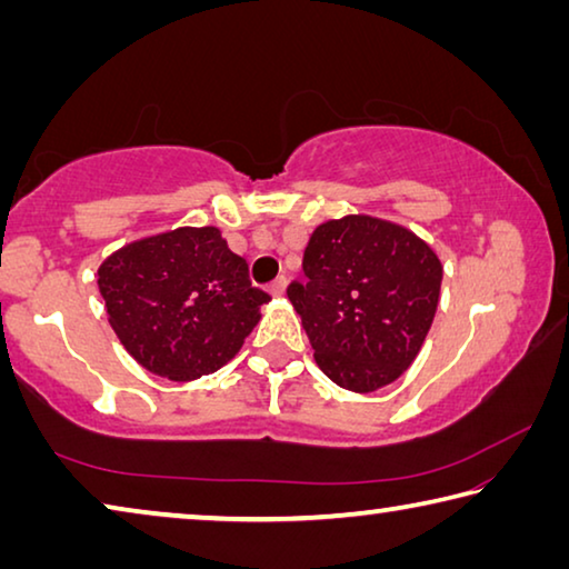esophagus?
Returning a JSON list of instances; mask_svg holds the SVG:
<instances>
[{"mask_svg": "<svg viewBox=\"0 0 569 569\" xmlns=\"http://www.w3.org/2000/svg\"><path fill=\"white\" fill-rule=\"evenodd\" d=\"M283 291H286V278L283 276H278L276 281L268 283V293H271V296H283Z\"/></svg>", "mask_w": 569, "mask_h": 569, "instance_id": "1", "label": "esophagus"}]
</instances>
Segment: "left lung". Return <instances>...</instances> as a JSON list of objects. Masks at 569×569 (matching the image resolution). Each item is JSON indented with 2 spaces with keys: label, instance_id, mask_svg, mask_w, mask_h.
I'll return each instance as SVG.
<instances>
[{
  "label": "left lung",
  "instance_id": "left-lung-1",
  "mask_svg": "<svg viewBox=\"0 0 569 569\" xmlns=\"http://www.w3.org/2000/svg\"><path fill=\"white\" fill-rule=\"evenodd\" d=\"M303 273L286 293L326 377L359 393L397 381L435 321V250L389 220L346 216L313 230Z\"/></svg>",
  "mask_w": 569,
  "mask_h": 569
}]
</instances>
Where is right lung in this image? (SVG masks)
Segmentation results:
<instances>
[{
    "label": "right lung",
    "instance_id": "right-lung-1",
    "mask_svg": "<svg viewBox=\"0 0 569 569\" xmlns=\"http://www.w3.org/2000/svg\"><path fill=\"white\" fill-rule=\"evenodd\" d=\"M98 286L128 353L172 381L233 359L271 301L213 226L134 240L100 266Z\"/></svg>",
    "mask_w": 569,
    "mask_h": 569
}]
</instances>
